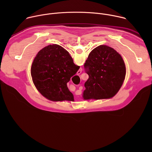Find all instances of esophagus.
Returning <instances> with one entry per match:
<instances>
[{"instance_id":"obj_1","label":"esophagus","mask_w":152,"mask_h":152,"mask_svg":"<svg viewBox=\"0 0 152 152\" xmlns=\"http://www.w3.org/2000/svg\"><path fill=\"white\" fill-rule=\"evenodd\" d=\"M81 72H82V69H80V70H79L78 72H77V75H79V74L81 73Z\"/></svg>"}]
</instances>
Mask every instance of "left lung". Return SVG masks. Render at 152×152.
<instances>
[{"label":"left lung","mask_w":152,"mask_h":152,"mask_svg":"<svg viewBox=\"0 0 152 152\" xmlns=\"http://www.w3.org/2000/svg\"><path fill=\"white\" fill-rule=\"evenodd\" d=\"M84 67L89 76L84 85L85 100L112 98L125 79L126 66L121 56L105 45L99 46L90 52Z\"/></svg>","instance_id":"8db88e82"}]
</instances>
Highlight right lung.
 <instances>
[{"label":"right lung","instance_id":"add662e5","mask_svg":"<svg viewBox=\"0 0 152 152\" xmlns=\"http://www.w3.org/2000/svg\"><path fill=\"white\" fill-rule=\"evenodd\" d=\"M79 68L66 49L50 45L38 52L31 72L35 87L43 96L52 101H63L73 97L67 83Z\"/></svg>","mask_w":152,"mask_h":152}]
</instances>
